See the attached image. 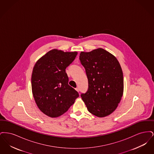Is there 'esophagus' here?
<instances>
[{
	"label": "esophagus",
	"instance_id": "1",
	"mask_svg": "<svg viewBox=\"0 0 154 154\" xmlns=\"http://www.w3.org/2000/svg\"><path fill=\"white\" fill-rule=\"evenodd\" d=\"M75 90H76L77 92H79V91H80V89H79V88H78V87L75 88Z\"/></svg>",
	"mask_w": 154,
	"mask_h": 154
}]
</instances>
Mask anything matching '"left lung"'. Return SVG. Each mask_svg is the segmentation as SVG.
<instances>
[{
	"mask_svg": "<svg viewBox=\"0 0 154 154\" xmlns=\"http://www.w3.org/2000/svg\"><path fill=\"white\" fill-rule=\"evenodd\" d=\"M79 59L88 80V90L81 94L82 99L93 115L98 117L110 115L123 95L124 77L119 63L103 48L81 52Z\"/></svg>",
	"mask_w": 154,
	"mask_h": 154,
	"instance_id": "left-lung-1",
	"label": "left lung"
}]
</instances>
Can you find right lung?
<instances>
[{
	"label": "right lung",
	"instance_id": "right-lung-1",
	"mask_svg": "<svg viewBox=\"0 0 154 154\" xmlns=\"http://www.w3.org/2000/svg\"><path fill=\"white\" fill-rule=\"evenodd\" d=\"M77 52L52 50L40 59L33 67L32 89L36 103L45 115L58 117L66 112L79 94L68 84L66 69Z\"/></svg>",
	"mask_w": 154,
	"mask_h": 154
}]
</instances>
